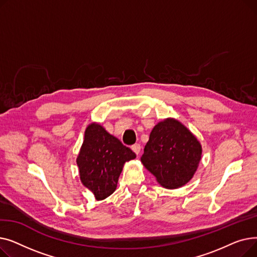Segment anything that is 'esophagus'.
Here are the masks:
<instances>
[{
	"mask_svg": "<svg viewBox=\"0 0 257 257\" xmlns=\"http://www.w3.org/2000/svg\"><path fill=\"white\" fill-rule=\"evenodd\" d=\"M141 145L140 144H134L132 147H131V149L133 150V152L136 153L137 155H139L140 153H141Z\"/></svg>",
	"mask_w": 257,
	"mask_h": 257,
	"instance_id": "1",
	"label": "esophagus"
}]
</instances>
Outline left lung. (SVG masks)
I'll return each instance as SVG.
<instances>
[{"mask_svg": "<svg viewBox=\"0 0 257 257\" xmlns=\"http://www.w3.org/2000/svg\"><path fill=\"white\" fill-rule=\"evenodd\" d=\"M202 147L179 120L166 118L154 126L141 160L145 168L166 188H178L196 173Z\"/></svg>", "mask_w": 257, "mask_h": 257, "instance_id": "1", "label": "left lung"}]
</instances>
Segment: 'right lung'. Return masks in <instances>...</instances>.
<instances>
[{
    "mask_svg": "<svg viewBox=\"0 0 257 257\" xmlns=\"http://www.w3.org/2000/svg\"><path fill=\"white\" fill-rule=\"evenodd\" d=\"M136 157L130 148L101 125L91 123L85 129L77 157L80 180L98 201L104 200L115 191L125 163Z\"/></svg>",
    "mask_w": 257,
    "mask_h": 257,
    "instance_id": "right-lung-1",
    "label": "right lung"
}]
</instances>
